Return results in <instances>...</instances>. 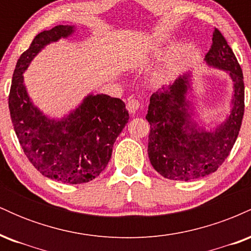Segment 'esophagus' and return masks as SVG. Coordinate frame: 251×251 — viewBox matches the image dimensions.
Segmentation results:
<instances>
[{"label":"esophagus","mask_w":251,"mask_h":251,"mask_svg":"<svg viewBox=\"0 0 251 251\" xmlns=\"http://www.w3.org/2000/svg\"><path fill=\"white\" fill-rule=\"evenodd\" d=\"M140 108V101L133 97H129L127 99V109L131 114H134Z\"/></svg>","instance_id":"obj_1"}]
</instances>
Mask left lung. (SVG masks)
Returning <instances> with one entry per match:
<instances>
[{
	"label": "left lung",
	"mask_w": 251,
	"mask_h": 251,
	"mask_svg": "<svg viewBox=\"0 0 251 251\" xmlns=\"http://www.w3.org/2000/svg\"><path fill=\"white\" fill-rule=\"evenodd\" d=\"M210 66L229 72L234 81L230 116L214 132L200 129L191 122L185 94L189 75L178 77L150 98L146 120L150 123L148 153L158 174L174 180L188 181L217 171L231 152L244 114L242 68L226 37L217 28L205 55Z\"/></svg>",
	"instance_id": "left-lung-1"
}]
</instances>
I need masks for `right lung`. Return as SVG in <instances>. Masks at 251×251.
<instances>
[{
  "label": "right lung",
  "mask_w": 251,
  "mask_h": 251,
  "mask_svg": "<svg viewBox=\"0 0 251 251\" xmlns=\"http://www.w3.org/2000/svg\"><path fill=\"white\" fill-rule=\"evenodd\" d=\"M72 31V25H60L34 37L17 60L8 103L16 137L31 165L50 179L80 184L93 180L107 166L128 112L123 100L97 94L56 122L42 116L31 103L22 73L41 48Z\"/></svg>",
  "instance_id": "1"
}]
</instances>
